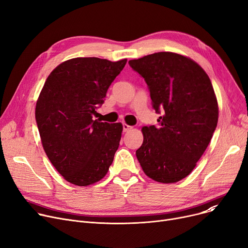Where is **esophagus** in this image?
<instances>
[{
    "label": "esophagus",
    "instance_id": "obj_1",
    "mask_svg": "<svg viewBox=\"0 0 248 248\" xmlns=\"http://www.w3.org/2000/svg\"><path fill=\"white\" fill-rule=\"evenodd\" d=\"M132 128H133V126L128 125V124H123V129H124V133H126V132H128V131H131Z\"/></svg>",
    "mask_w": 248,
    "mask_h": 248
}]
</instances>
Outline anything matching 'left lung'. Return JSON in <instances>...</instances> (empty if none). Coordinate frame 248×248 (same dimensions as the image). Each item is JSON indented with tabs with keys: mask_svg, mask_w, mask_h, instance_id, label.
Returning a JSON list of instances; mask_svg holds the SVG:
<instances>
[{
	"mask_svg": "<svg viewBox=\"0 0 248 248\" xmlns=\"http://www.w3.org/2000/svg\"><path fill=\"white\" fill-rule=\"evenodd\" d=\"M144 78L159 125L141 128L137 150L142 171L160 183H176L196 166L212 139L218 104L210 78L192 59L158 52L128 61Z\"/></svg>",
	"mask_w": 248,
	"mask_h": 248,
	"instance_id": "obj_1",
	"label": "left lung"
}]
</instances>
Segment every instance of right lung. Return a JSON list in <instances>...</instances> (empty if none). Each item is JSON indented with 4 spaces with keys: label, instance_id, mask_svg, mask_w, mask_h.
<instances>
[{
    "label": "right lung",
    "instance_id": "1",
    "mask_svg": "<svg viewBox=\"0 0 248 248\" xmlns=\"http://www.w3.org/2000/svg\"><path fill=\"white\" fill-rule=\"evenodd\" d=\"M126 59L96 57L65 61L50 73L36 103L43 149L63 178L88 186L107 175L119 149L123 124L93 121Z\"/></svg>",
    "mask_w": 248,
    "mask_h": 248
}]
</instances>
